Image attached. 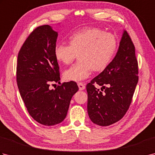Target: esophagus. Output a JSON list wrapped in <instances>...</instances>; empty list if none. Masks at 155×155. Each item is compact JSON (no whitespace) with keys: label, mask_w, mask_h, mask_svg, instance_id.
Returning <instances> with one entry per match:
<instances>
[{"label":"esophagus","mask_w":155,"mask_h":155,"mask_svg":"<svg viewBox=\"0 0 155 155\" xmlns=\"http://www.w3.org/2000/svg\"><path fill=\"white\" fill-rule=\"evenodd\" d=\"M78 88H79L80 91H83V90L85 89L84 84H83L82 83H78Z\"/></svg>","instance_id":"obj_1"}]
</instances>
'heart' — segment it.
<instances>
[{"label":"heart","instance_id":"1","mask_svg":"<svg viewBox=\"0 0 155 155\" xmlns=\"http://www.w3.org/2000/svg\"><path fill=\"white\" fill-rule=\"evenodd\" d=\"M117 41L110 32L98 28H84L72 33L68 45L57 44L54 49L56 60L69 64L78 55V62L63 72L66 81L78 82L90 77L92 71L106 69L114 57Z\"/></svg>","mask_w":155,"mask_h":155}]
</instances>
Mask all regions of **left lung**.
<instances>
[{
	"mask_svg": "<svg viewBox=\"0 0 155 155\" xmlns=\"http://www.w3.org/2000/svg\"><path fill=\"white\" fill-rule=\"evenodd\" d=\"M139 80L135 48L123 30L119 47L108 67L87 85V111L90 119L99 126H108L123 117L132 101ZM101 86L103 93L94 86Z\"/></svg>",
	"mask_w": 155,
	"mask_h": 155,
	"instance_id": "obj_1",
	"label": "left lung"
}]
</instances>
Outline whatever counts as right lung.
Here are the masks:
<instances>
[{
  "instance_id": "obj_1",
  "label": "right lung",
  "mask_w": 155,
  "mask_h": 155,
  "mask_svg": "<svg viewBox=\"0 0 155 155\" xmlns=\"http://www.w3.org/2000/svg\"><path fill=\"white\" fill-rule=\"evenodd\" d=\"M58 32L49 25L38 27L28 36L18 55L16 81L28 113L41 124L52 126L67 117L72 96L78 87L73 81L55 89L50 84L60 83L54 49Z\"/></svg>"
}]
</instances>
